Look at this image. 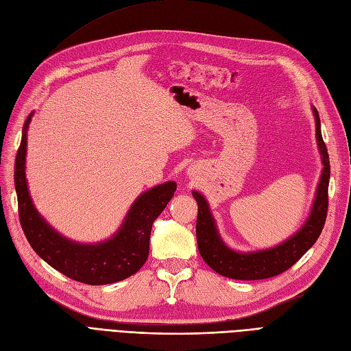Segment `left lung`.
<instances>
[{
    "label": "left lung",
    "instance_id": "8db88e82",
    "mask_svg": "<svg viewBox=\"0 0 351 351\" xmlns=\"http://www.w3.org/2000/svg\"><path fill=\"white\" fill-rule=\"evenodd\" d=\"M316 125V143L321 154L322 171L317 183L315 199L309 215L294 234L277 246L261 250L241 252L231 249L222 240L217 221L212 215L206 197L193 190L192 195L197 202L196 239L202 259L222 277L232 280H265L275 277L299 261L321 236L328 210V184H329V156L321 133V120L316 108L312 107Z\"/></svg>",
    "mask_w": 351,
    "mask_h": 351
}]
</instances>
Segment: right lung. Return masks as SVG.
Here are the masks:
<instances>
[{
  "label": "right lung",
  "instance_id": "obj_1",
  "mask_svg": "<svg viewBox=\"0 0 351 351\" xmlns=\"http://www.w3.org/2000/svg\"><path fill=\"white\" fill-rule=\"evenodd\" d=\"M32 117L34 111L25 121L14 165L20 224L32 249L52 268L83 284L104 285L132 277L147 259L152 224L173 199L176 182L154 186L137 196L110 239L98 243L74 241L52 227L32 202L26 178L27 129Z\"/></svg>",
  "mask_w": 351,
  "mask_h": 351
}]
</instances>
